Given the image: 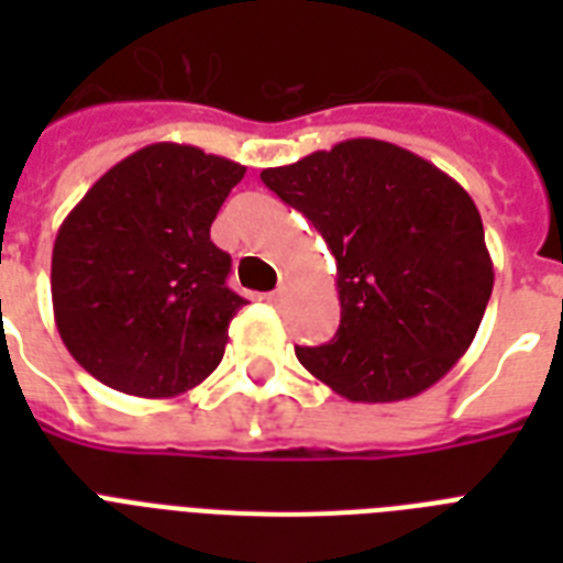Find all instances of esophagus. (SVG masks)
I'll return each mask as SVG.
<instances>
[{
  "instance_id": "1",
  "label": "esophagus",
  "mask_w": 563,
  "mask_h": 563,
  "mask_svg": "<svg viewBox=\"0 0 563 563\" xmlns=\"http://www.w3.org/2000/svg\"><path fill=\"white\" fill-rule=\"evenodd\" d=\"M265 300H268V303H272V307H280V303H283V289L268 291V295H265Z\"/></svg>"
}]
</instances>
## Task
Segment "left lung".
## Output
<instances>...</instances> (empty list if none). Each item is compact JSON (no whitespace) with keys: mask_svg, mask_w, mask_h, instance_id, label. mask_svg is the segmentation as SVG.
Instances as JSON below:
<instances>
[{"mask_svg":"<svg viewBox=\"0 0 563 563\" xmlns=\"http://www.w3.org/2000/svg\"><path fill=\"white\" fill-rule=\"evenodd\" d=\"M260 178L335 256L342 324L333 342L295 347L309 374L353 402H394L462 360L494 263L479 210L450 175L400 145L344 140Z\"/></svg>","mask_w":563,"mask_h":563,"instance_id":"8db88e82","label":"left lung"}]
</instances>
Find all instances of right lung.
<instances>
[{
    "instance_id": "add662e5",
    "label": "right lung",
    "mask_w": 563,
    "mask_h": 563,
    "mask_svg": "<svg viewBox=\"0 0 563 563\" xmlns=\"http://www.w3.org/2000/svg\"><path fill=\"white\" fill-rule=\"evenodd\" d=\"M245 166L195 145H145L75 203L52 251V307L75 362L134 397H178L219 368L230 254L216 212Z\"/></svg>"
}]
</instances>
